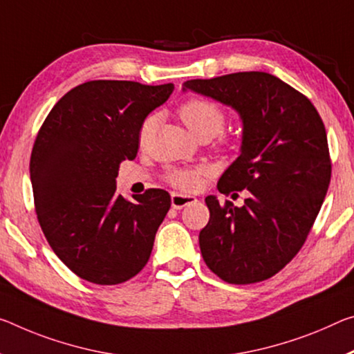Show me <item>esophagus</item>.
Returning <instances> with one entry per match:
<instances>
[{"mask_svg": "<svg viewBox=\"0 0 354 354\" xmlns=\"http://www.w3.org/2000/svg\"><path fill=\"white\" fill-rule=\"evenodd\" d=\"M197 203V197L194 195H184V194H171V206L175 209H183V207Z\"/></svg>", "mask_w": 354, "mask_h": 354, "instance_id": "obj_1", "label": "esophagus"}]
</instances>
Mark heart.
<instances>
[{"label": "heart", "instance_id": "1", "mask_svg": "<svg viewBox=\"0 0 354 354\" xmlns=\"http://www.w3.org/2000/svg\"><path fill=\"white\" fill-rule=\"evenodd\" d=\"M179 116L184 121V124L189 127V131L194 136H200L203 132H211L212 136L222 132L223 126H225V115L218 109L216 104L209 102L206 99H189L179 106ZM154 126V116H148L143 121L142 127L138 132L140 143L147 142L151 131ZM207 173L205 167L198 168H170L167 171L168 183L173 186L186 189V190H195L200 187L201 178Z\"/></svg>", "mask_w": 354, "mask_h": 354}]
</instances>
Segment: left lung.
<instances>
[{
  "label": "left lung",
  "instance_id": "8db88e82",
  "mask_svg": "<svg viewBox=\"0 0 354 354\" xmlns=\"http://www.w3.org/2000/svg\"><path fill=\"white\" fill-rule=\"evenodd\" d=\"M183 91L232 106L243 122L239 156L217 189L250 195L241 207L205 198L209 222L198 241L206 266L228 283L272 277L298 254L326 197L330 159L322 118L304 94L266 72L187 80Z\"/></svg>",
  "mask_w": 354,
  "mask_h": 354
}]
</instances>
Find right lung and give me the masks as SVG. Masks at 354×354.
<instances>
[{
  "instance_id": "obj_1",
  "label": "right lung",
  "mask_w": 354,
  "mask_h": 354,
  "mask_svg": "<svg viewBox=\"0 0 354 354\" xmlns=\"http://www.w3.org/2000/svg\"><path fill=\"white\" fill-rule=\"evenodd\" d=\"M173 83L93 80L64 94L32 147L36 214L50 248L78 277L116 285L142 271L171 200L162 189L116 194L122 160H133L147 116Z\"/></svg>"
}]
</instances>
